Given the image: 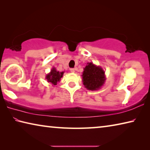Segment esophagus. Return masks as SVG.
<instances>
[{"label": "esophagus", "mask_w": 150, "mask_h": 150, "mask_svg": "<svg viewBox=\"0 0 150 150\" xmlns=\"http://www.w3.org/2000/svg\"><path fill=\"white\" fill-rule=\"evenodd\" d=\"M70 71H71V72L74 73V72L75 71V68H71V69H70Z\"/></svg>", "instance_id": "obj_1"}]
</instances>
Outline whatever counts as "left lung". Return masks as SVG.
Wrapping results in <instances>:
<instances>
[{"label": "left lung", "mask_w": 150, "mask_h": 150, "mask_svg": "<svg viewBox=\"0 0 150 150\" xmlns=\"http://www.w3.org/2000/svg\"><path fill=\"white\" fill-rule=\"evenodd\" d=\"M83 82L88 90L95 91L102 86L105 81V72L100 67L88 63L83 73Z\"/></svg>", "instance_id": "left-lung-1"}]
</instances>
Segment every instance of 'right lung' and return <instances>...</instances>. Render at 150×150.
Masks as SVG:
<instances>
[{
	"mask_svg": "<svg viewBox=\"0 0 150 150\" xmlns=\"http://www.w3.org/2000/svg\"><path fill=\"white\" fill-rule=\"evenodd\" d=\"M63 75V72L57 71L55 68H53L51 72L46 76V79L48 82L52 83L54 85H56L57 83L60 81Z\"/></svg>",
	"mask_w": 150,
	"mask_h": 150,
	"instance_id": "1",
	"label": "right lung"
}]
</instances>
